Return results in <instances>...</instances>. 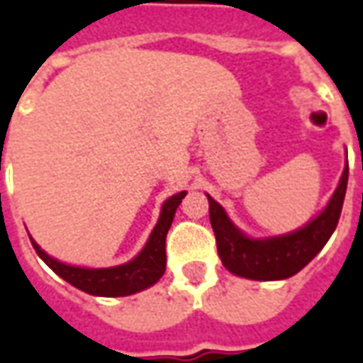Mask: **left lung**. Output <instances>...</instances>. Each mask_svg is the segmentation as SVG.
Wrapping results in <instances>:
<instances>
[{
  "instance_id": "obj_1",
  "label": "left lung",
  "mask_w": 363,
  "mask_h": 363,
  "mask_svg": "<svg viewBox=\"0 0 363 363\" xmlns=\"http://www.w3.org/2000/svg\"><path fill=\"white\" fill-rule=\"evenodd\" d=\"M348 184V165L328 206L311 223L289 235L274 239H249L229 221L216 200L210 202V221L216 233L218 252L229 272L251 280H284L309 264L315 255L327 245L338 225Z\"/></svg>"
}]
</instances>
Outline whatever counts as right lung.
Here are the masks:
<instances>
[{"label": "right lung", "mask_w": 363, "mask_h": 363, "mask_svg": "<svg viewBox=\"0 0 363 363\" xmlns=\"http://www.w3.org/2000/svg\"><path fill=\"white\" fill-rule=\"evenodd\" d=\"M184 196H186V192L182 190V192L167 200L163 204V210H161L157 225L151 231L150 241L143 247V251L132 262L122 264V267L93 268V270L91 268L67 267L64 262H58V260L48 257L33 239H30V243L35 247L36 255L58 274L60 278H64L85 294L103 297L130 296V294H135V291H142V289L153 286L165 272L167 231L171 228L174 212H177V208Z\"/></svg>", "instance_id": "1"}]
</instances>
